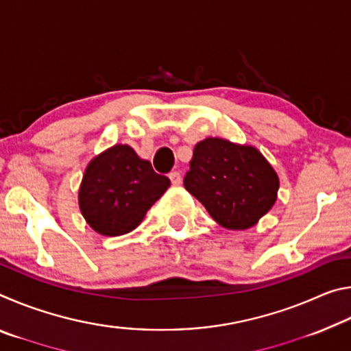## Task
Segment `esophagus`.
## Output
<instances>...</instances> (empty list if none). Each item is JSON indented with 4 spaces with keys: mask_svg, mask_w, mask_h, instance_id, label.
Here are the masks:
<instances>
[{
    "mask_svg": "<svg viewBox=\"0 0 351 351\" xmlns=\"http://www.w3.org/2000/svg\"><path fill=\"white\" fill-rule=\"evenodd\" d=\"M169 178H170V181H171V184H173V186H180L181 181H182L181 173H180V171H176V170L175 171H170Z\"/></svg>",
    "mask_w": 351,
    "mask_h": 351,
    "instance_id": "esophagus-1",
    "label": "esophagus"
}]
</instances>
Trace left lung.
Listing matches in <instances>:
<instances>
[{"label": "left lung", "mask_w": 351, "mask_h": 351, "mask_svg": "<svg viewBox=\"0 0 351 351\" xmlns=\"http://www.w3.org/2000/svg\"><path fill=\"white\" fill-rule=\"evenodd\" d=\"M184 187L226 229H247L274 206L278 178L258 150L207 138L193 148Z\"/></svg>", "instance_id": "8db88e82"}]
</instances>
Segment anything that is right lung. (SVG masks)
<instances>
[{"label": "right lung", "instance_id": "right-lung-1", "mask_svg": "<svg viewBox=\"0 0 351 351\" xmlns=\"http://www.w3.org/2000/svg\"><path fill=\"white\" fill-rule=\"evenodd\" d=\"M169 186V178L132 147L114 145L88 165L79 192L82 215L102 235L132 232Z\"/></svg>", "mask_w": 351, "mask_h": 351}]
</instances>
